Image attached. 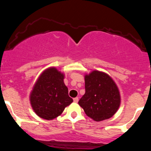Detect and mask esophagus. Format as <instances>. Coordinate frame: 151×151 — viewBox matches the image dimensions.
Listing matches in <instances>:
<instances>
[{
    "mask_svg": "<svg viewBox=\"0 0 151 151\" xmlns=\"http://www.w3.org/2000/svg\"><path fill=\"white\" fill-rule=\"evenodd\" d=\"M78 101H79V98H78V97L74 98V102H75V103H77Z\"/></svg>",
    "mask_w": 151,
    "mask_h": 151,
    "instance_id": "1",
    "label": "esophagus"
}]
</instances>
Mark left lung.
I'll list each match as a JSON object with an SVG mask.
<instances>
[{"instance_id":"8db88e82","label":"left lung","mask_w":151,"mask_h":151,"mask_svg":"<svg viewBox=\"0 0 151 151\" xmlns=\"http://www.w3.org/2000/svg\"><path fill=\"white\" fill-rule=\"evenodd\" d=\"M85 93L78 104L95 121L111 118L121 104L119 88L108 74L93 70L84 76Z\"/></svg>"}]
</instances>
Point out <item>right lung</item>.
<instances>
[{
  "label": "right lung",
  "mask_w": 151,
  "mask_h": 151,
  "mask_svg": "<svg viewBox=\"0 0 151 151\" xmlns=\"http://www.w3.org/2000/svg\"><path fill=\"white\" fill-rule=\"evenodd\" d=\"M64 79L65 74L55 67L46 69L39 76L30 94L31 106L39 117L52 120L72 103Z\"/></svg>",
  "instance_id": "1"
}]
</instances>
